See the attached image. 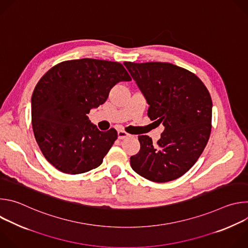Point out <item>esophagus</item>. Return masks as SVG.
Returning a JSON list of instances; mask_svg holds the SVG:
<instances>
[{"mask_svg": "<svg viewBox=\"0 0 248 248\" xmlns=\"http://www.w3.org/2000/svg\"><path fill=\"white\" fill-rule=\"evenodd\" d=\"M129 136V134L128 133H126L125 131H124V130H119L118 131V138L119 139H124V138H126V137H128Z\"/></svg>", "mask_w": 248, "mask_h": 248, "instance_id": "34e87169", "label": "esophagus"}]
</instances>
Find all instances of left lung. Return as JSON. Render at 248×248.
<instances>
[{"label": "left lung", "instance_id": "1", "mask_svg": "<svg viewBox=\"0 0 248 248\" xmlns=\"http://www.w3.org/2000/svg\"><path fill=\"white\" fill-rule=\"evenodd\" d=\"M124 64L149 105L148 117L165 126L156 145L148 135L138 136L140 150L130 157L131 168L155 183L178 179L195 164L209 140V91L195 75L172 63Z\"/></svg>", "mask_w": 248, "mask_h": 248}]
</instances>
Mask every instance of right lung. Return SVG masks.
Instances as JSON below:
<instances>
[{
	"instance_id": "obj_1",
	"label": "right lung",
	"mask_w": 248,
	"mask_h": 248,
	"mask_svg": "<svg viewBox=\"0 0 248 248\" xmlns=\"http://www.w3.org/2000/svg\"><path fill=\"white\" fill-rule=\"evenodd\" d=\"M130 80L122 63L95 59L65 61L48 70L31 98L34 136L47 161L69 174L99 167L118 133L100 131L87 114L117 83Z\"/></svg>"
}]
</instances>
